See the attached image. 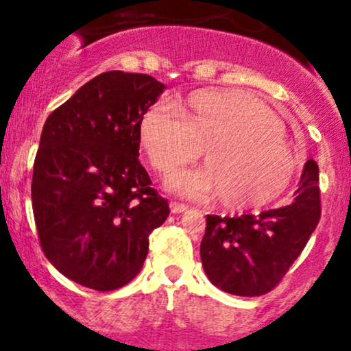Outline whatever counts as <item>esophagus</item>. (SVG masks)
<instances>
[{"instance_id":"obj_1","label":"esophagus","mask_w":351,"mask_h":351,"mask_svg":"<svg viewBox=\"0 0 351 351\" xmlns=\"http://www.w3.org/2000/svg\"><path fill=\"white\" fill-rule=\"evenodd\" d=\"M169 210H171V213H183L186 212L188 206L185 204H178V202H171L169 204Z\"/></svg>"}]
</instances>
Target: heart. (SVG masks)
<instances>
[{
    "mask_svg": "<svg viewBox=\"0 0 351 351\" xmlns=\"http://www.w3.org/2000/svg\"><path fill=\"white\" fill-rule=\"evenodd\" d=\"M139 143L151 166L168 175L202 154L206 165L183 169L166 186L188 198L219 193L228 208H256L289 186L298 160L282 124L256 95L202 88L185 104L158 102L139 121Z\"/></svg>",
    "mask_w": 351,
    "mask_h": 351,
    "instance_id": "b5f03b06",
    "label": "heart"
}]
</instances>
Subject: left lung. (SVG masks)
<instances>
[{"label":"left lung","mask_w":351,"mask_h":351,"mask_svg":"<svg viewBox=\"0 0 351 351\" xmlns=\"http://www.w3.org/2000/svg\"><path fill=\"white\" fill-rule=\"evenodd\" d=\"M315 160L302 169L296 198L259 215H206L200 257L210 282L235 296H263L276 287L322 217Z\"/></svg>","instance_id":"left-lung-1"}]
</instances>
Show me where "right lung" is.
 <instances>
[{
	"label": "right lung",
	"instance_id": "add662e5",
	"mask_svg": "<svg viewBox=\"0 0 351 351\" xmlns=\"http://www.w3.org/2000/svg\"><path fill=\"white\" fill-rule=\"evenodd\" d=\"M146 73L110 70L47 117L33 165L40 245L60 274L95 291L141 271L149 234L168 217L139 163V121L165 90Z\"/></svg>",
	"mask_w": 351,
	"mask_h": 351
}]
</instances>
